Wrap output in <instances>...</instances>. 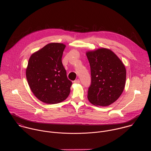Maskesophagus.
Here are the masks:
<instances>
[{
	"mask_svg": "<svg viewBox=\"0 0 151 151\" xmlns=\"http://www.w3.org/2000/svg\"><path fill=\"white\" fill-rule=\"evenodd\" d=\"M73 82H74L75 83H80V81H79V79H76V80L74 81Z\"/></svg>",
	"mask_w": 151,
	"mask_h": 151,
	"instance_id": "1",
	"label": "esophagus"
}]
</instances>
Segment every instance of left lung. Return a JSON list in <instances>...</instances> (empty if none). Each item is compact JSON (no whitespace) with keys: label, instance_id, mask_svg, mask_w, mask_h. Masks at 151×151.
I'll return each mask as SVG.
<instances>
[{"label":"left lung","instance_id":"left-lung-1","mask_svg":"<svg viewBox=\"0 0 151 151\" xmlns=\"http://www.w3.org/2000/svg\"><path fill=\"white\" fill-rule=\"evenodd\" d=\"M90 64L91 83L88 99L93 104L107 106L122 93L126 81V69L118 57L111 50L101 48L86 52Z\"/></svg>","mask_w":151,"mask_h":151}]
</instances>
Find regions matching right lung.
Wrapping results in <instances>:
<instances>
[{
  "mask_svg": "<svg viewBox=\"0 0 151 151\" xmlns=\"http://www.w3.org/2000/svg\"><path fill=\"white\" fill-rule=\"evenodd\" d=\"M66 45L50 43L30 56L26 78L33 94L41 101L57 104L66 100L72 82L68 79L62 61Z\"/></svg>",
  "mask_w": 151,
  "mask_h": 151,
  "instance_id": "1",
  "label": "right lung"
}]
</instances>
